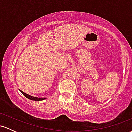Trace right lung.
I'll return each mask as SVG.
<instances>
[{"label":"right lung","mask_w":132,"mask_h":132,"mask_svg":"<svg viewBox=\"0 0 132 132\" xmlns=\"http://www.w3.org/2000/svg\"><path fill=\"white\" fill-rule=\"evenodd\" d=\"M20 90V92H22V94L23 95H25V97H26L27 98H28V99H29L30 100H32V101H43V100H45L46 99V98L45 97H33L31 96V95H30L28 94H27L25 93V92H23L22 91V90Z\"/></svg>","instance_id":"right-lung-1"}]
</instances>
